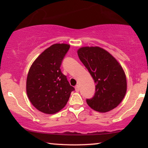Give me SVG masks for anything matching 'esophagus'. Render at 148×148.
<instances>
[{
  "label": "esophagus",
  "mask_w": 148,
  "mask_h": 148,
  "mask_svg": "<svg viewBox=\"0 0 148 148\" xmlns=\"http://www.w3.org/2000/svg\"><path fill=\"white\" fill-rule=\"evenodd\" d=\"M75 90H76V92H79V87L78 85H77V86H75Z\"/></svg>",
  "instance_id": "1"
}]
</instances>
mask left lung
I'll use <instances>...</instances> for the list:
<instances>
[{
	"label": "left lung",
	"mask_w": 148,
	"mask_h": 148,
	"mask_svg": "<svg viewBox=\"0 0 148 148\" xmlns=\"http://www.w3.org/2000/svg\"><path fill=\"white\" fill-rule=\"evenodd\" d=\"M77 55L93 78L95 93L86 102L92 110L106 112L121 103L127 92V78L121 64L101 47H82Z\"/></svg>",
	"instance_id": "obj_1"
}]
</instances>
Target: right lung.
Segmentation results:
<instances>
[{"label":"right lung","mask_w":148,"mask_h":148,"mask_svg":"<svg viewBox=\"0 0 148 148\" xmlns=\"http://www.w3.org/2000/svg\"><path fill=\"white\" fill-rule=\"evenodd\" d=\"M69 48L66 44H53L37 57L29 71L27 96L32 104L44 114H53L62 110L74 90L60 69Z\"/></svg>","instance_id":"obj_1"}]
</instances>
